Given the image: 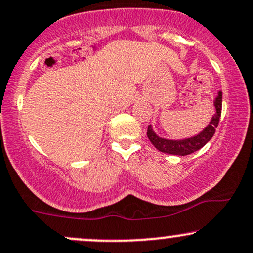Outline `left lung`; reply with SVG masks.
Returning <instances> with one entry per match:
<instances>
[{"label":"left lung","mask_w":253,"mask_h":253,"mask_svg":"<svg viewBox=\"0 0 253 253\" xmlns=\"http://www.w3.org/2000/svg\"><path fill=\"white\" fill-rule=\"evenodd\" d=\"M213 105L214 109H216V113L212 115L211 121L209 122V125L205 127L200 133L189 138H184V139H167V138H162L156 134L155 131L153 129V126L150 125L148 127L147 132L149 140L161 153L179 156H185L195 153L196 150L206 145L211 140V138L213 137L214 132H216L220 114H222V92L220 91L218 92V95L214 98Z\"/></svg>","instance_id":"obj_1"}]
</instances>
